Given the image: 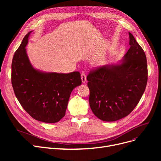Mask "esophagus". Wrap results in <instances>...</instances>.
I'll return each mask as SVG.
<instances>
[{
  "label": "esophagus",
  "mask_w": 161,
  "mask_h": 161,
  "mask_svg": "<svg viewBox=\"0 0 161 161\" xmlns=\"http://www.w3.org/2000/svg\"><path fill=\"white\" fill-rule=\"evenodd\" d=\"M81 81L83 83H85L86 81V75L85 72H82L81 73Z\"/></svg>",
  "instance_id": "obj_1"
}]
</instances>
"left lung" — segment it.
<instances>
[{
  "label": "left lung",
  "instance_id": "obj_1",
  "mask_svg": "<svg viewBox=\"0 0 161 161\" xmlns=\"http://www.w3.org/2000/svg\"><path fill=\"white\" fill-rule=\"evenodd\" d=\"M129 34L130 48L121 63L98 67L87 76L91 109L104 121L127 116L138 104L146 87V56L134 36Z\"/></svg>",
  "mask_w": 161,
  "mask_h": 161
}]
</instances>
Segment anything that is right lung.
I'll return each instance as SVG.
<instances>
[{"label":"right lung","mask_w":161,"mask_h":161,"mask_svg":"<svg viewBox=\"0 0 161 161\" xmlns=\"http://www.w3.org/2000/svg\"><path fill=\"white\" fill-rule=\"evenodd\" d=\"M32 31L25 36L12 63V84L21 106L34 119L55 123L64 116L72 90L81 84L79 72H43L31 65L25 47Z\"/></svg>","instance_id":"obj_1"}]
</instances>
